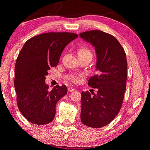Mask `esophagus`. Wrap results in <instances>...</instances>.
<instances>
[{"label": "esophagus", "mask_w": 150, "mask_h": 150, "mask_svg": "<svg viewBox=\"0 0 150 150\" xmlns=\"http://www.w3.org/2000/svg\"><path fill=\"white\" fill-rule=\"evenodd\" d=\"M75 89V88H73V87H69V88H68V91H69V92H71L74 91Z\"/></svg>", "instance_id": "obj_1"}]
</instances>
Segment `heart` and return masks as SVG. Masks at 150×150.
I'll return each instance as SVG.
<instances>
[{
	"label": "heart",
	"instance_id": "obj_1",
	"mask_svg": "<svg viewBox=\"0 0 150 150\" xmlns=\"http://www.w3.org/2000/svg\"><path fill=\"white\" fill-rule=\"evenodd\" d=\"M78 56L79 58H90L92 59V52L91 50V49L85 46H82L79 48L78 51ZM66 78L69 80L70 82L73 83H77L79 82V78L78 76L75 75H67Z\"/></svg>",
	"mask_w": 150,
	"mask_h": 150
}]
</instances>
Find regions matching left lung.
I'll use <instances>...</instances> for the list:
<instances>
[{"label": "left lung", "instance_id": "obj_1", "mask_svg": "<svg viewBox=\"0 0 150 150\" xmlns=\"http://www.w3.org/2000/svg\"><path fill=\"white\" fill-rule=\"evenodd\" d=\"M79 35L93 46L97 56V74L88 84L97 88V94L82 92L81 120L87 127L101 128L112 121L121 108L127 77L126 54L110 34L92 30Z\"/></svg>", "mask_w": 150, "mask_h": 150}]
</instances>
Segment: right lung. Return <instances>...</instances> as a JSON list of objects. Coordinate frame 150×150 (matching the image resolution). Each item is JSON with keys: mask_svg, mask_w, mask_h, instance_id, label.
I'll return each instance as SVG.
<instances>
[{"mask_svg": "<svg viewBox=\"0 0 150 150\" xmlns=\"http://www.w3.org/2000/svg\"><path fill=\"white\" fill-rule=\"evenodd\" d=\"M77 37L73 33H42L27 40L19 53L15 65L16 100L19 110L32 123L52 121L57 102L67 93L64 84L49 91L46 76L57 66L64 48Z\"/></svg>", "mask_w": 150, "mask_h": 150, "instance_id": "add662e5", "label": "right lung"}]
</instances>
